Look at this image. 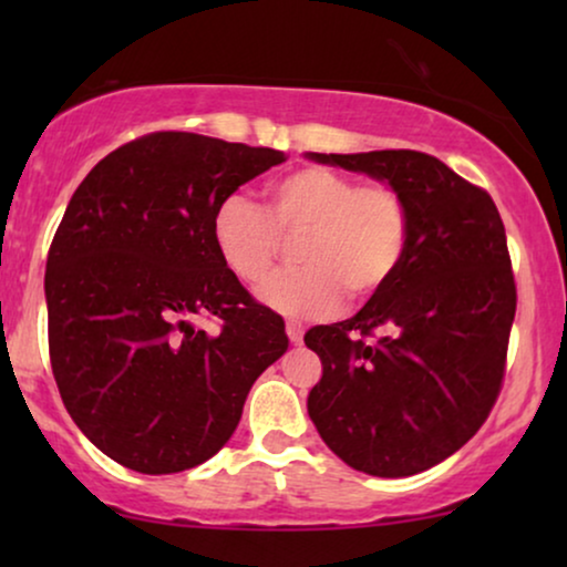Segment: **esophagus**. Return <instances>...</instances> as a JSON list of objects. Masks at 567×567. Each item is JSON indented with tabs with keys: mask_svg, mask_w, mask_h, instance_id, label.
<instances>
[{
	"mask_svg": "<svg viewBox=\"0 0 567 567\" xmlns=\"http://www.w3.org/2000/svg\"><path fill=\"white\" fill-rule=\"evenodd\" d=\"M286 336H289L293 346H299L305 340V328L299 322H286Z\"/></svg>",
	"mask_w": 567,
	"mask_h": 567,
	"instance_id": "esophagus-1",
	"label": "esophagus"
}]
</instances>
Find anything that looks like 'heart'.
Here are the masks:
<instances>
[{
    "mask_svg": "<svg viewBox=\"0 0 567 567\" xmlns=\"http://www.w3.org/2000/svg\"><path fill=\"white\" fill-rule=\"evenodd\" d=\"M270 208L227 196L212 216L216 252L243 284H260L276 266L281 237L299 239L301 268L270 278L260 301L286 317H328L382 293L400 274L410 216L390 185H361L328 167H299L270 183Z\"/></svg>",
    "mask_w": 567,
    "mask_h": 567,
    "instance_id": "1",
    "label": "heart"
}]
</instances>
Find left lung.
<instances>
[{
  "label": "left lung",
  "instance_id": "left-lung-1",
  "mask_svg": "<svg viewBox=\"0 0 567 567\" xmlns=\"http://www.w3.org/2000/svg\"><path fill=\"white\" fill-rule=\"evenodd\" d=\"M307 159L386 183L410 216L394 281L351 320L305 336L322 361L307 413L348 467L417 475L467 444L501 392L516 315L506 229L493 198L431 154Z\"/></svg>",
  "mask_w": 567,
  "mask_h": 567
}]
</instances>
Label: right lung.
<instances>
[{"mask_svg":"<svg viewBox=\"0 0 567 567\" xmlns=\"http://www.w3.org/2000/svg\"><path fill=\"white\" fill-rule=\"evenodd\" d=\"M281 162L159 131L100 159L69 200L45 262L51 367L72 421L123 467L169 475L212 460L289 348L212 239L216 206ZM193 316L225 324L206 333Z\"/></svg>","mask_w":567,"mask_h":567,"instance_id":"1","label":"right lung"}]
</instances>
